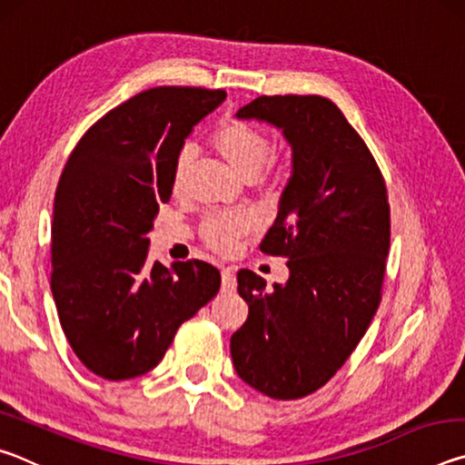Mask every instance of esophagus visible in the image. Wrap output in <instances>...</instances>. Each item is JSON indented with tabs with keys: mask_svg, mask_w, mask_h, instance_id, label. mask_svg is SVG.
<instances>
[{
	"mask_svg": "<svg viewBox=\"0 0 465 465\" xmlns=\"http://www.w3.org/2000/svg\"><path fill=\"white\" fill-rule=\"evenodd\" d=\"M235 285H238V282H235L233 269H223L222 271V291H225V293H232Z\"/></svg>",
	"mask_w": 465,
	"mask_h": 465,
	"instance_id": "obj_1",
	"label": "esophagus"
}]
</instances>
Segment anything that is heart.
I'll use <instances>...</instances> for the list:
<instances>
[{"label":"heart","instance_id":"1","mask_svg":"<svg viewBox=\"0 0 465 465\" xmlns=\"http://www.w3.org/2000/svg\"><path fill=\"white\" fill-rule=\"evenodd\" d=\"M211 147L246 180L261 174L272 157V141L261 129L242 121L219 124L211 135ZM191 162L193 152L188 147L176 155L174 170H172L174 193H183ZM252 230H254V217L250 213H217L204 217L201 238L217 254H232L240 240L246 238Z\"/></svg>","mask_w":465,"mask_h":465}]
</instances>
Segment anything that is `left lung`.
I'll use <instances>...</instances> for the list:
<instances>
[{"instance_id":"8db88e82","label":"left lung","mask_w":465,"mask_h":465,"mask_svg":"<svg viewBox=\"0 0 465 465\" xmlns=\"http://www.w3.org/2000/svg\"><path fill=\"white\" fill-rule=\"evenodd\" d=\"M282 129L293 174L261 250L285 256L289 281L238 272L248 320L232 336L233 367L274 400L310 396L330 381L381 302L390 252L385 180L365 141L322 96H261L238 110Z\"/></svg>"}]
</instances>
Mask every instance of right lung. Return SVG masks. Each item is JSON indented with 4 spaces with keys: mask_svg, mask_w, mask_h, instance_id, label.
<instances>
[{
    "mask_svg": "<svg viewBox=\"0 0 465 465\" xmlns=\"http://www.w3.org/2000/svg\"><path fill=\"white\" fill-rule=\"evenodd\" d=\"M223 100V90L188 85L141 92L94 123L63 170L51 291L77 359L104 380L152 371L222 285L203 261L147 264V235L172 196L184 139Z\"/></svg>",
    "mask_w": 465,
    "mask_h": 465,
    "instance_id": "right-lung-1",
    "label": "right lung"
}]
</instances>
